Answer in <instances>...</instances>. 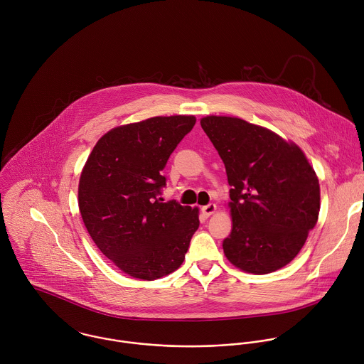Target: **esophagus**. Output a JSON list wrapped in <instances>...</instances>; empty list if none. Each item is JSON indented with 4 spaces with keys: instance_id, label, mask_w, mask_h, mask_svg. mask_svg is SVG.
I'll return each instance as SVG.
<instances>
[{
    "instance_id": "esophagus-1",
    "label": "esophagus",
    "mask_w": 364,
    "mask_h": 364,
    "mask_svg": "<svg viewBox=\"0 0 364 364\" xmlns=\"http://www.w3.org/2000/svg\"><path fill=\"white\" fill-rule=\"evenodd\" d=\"M215 210H217V206H215L214 203H208V206H203V208H202V213H203L206 217H210L211 214H214Z\"/></svg>"
}]
</instances>
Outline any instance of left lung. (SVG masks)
<instances>
[{"label": "left lung", "mask_w": 364, "mask_h": 364, "mask_svg": "<svg viewBox=\"0 0 364 364\" xmlns=\"http://www.w3.org/2000/svg\"><path fill=\"white\" fill-rule=\"evenodd\" d=\"M200 124L231 186L225 258L247 273L279 270L297 257L318 221L319 182L311 164L294 141L240 117L210 114Z\"/></svg>", "instance_id": "left-lung-1"}]
</instances>
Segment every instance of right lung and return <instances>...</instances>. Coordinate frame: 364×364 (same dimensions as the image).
Masks as SVG:
<instances>
[{
	"mask_svg": "<svg viewBox=\"0 0 364 364\" xmlns=\"http://www.w3.org/2000/svg\"><path fill=\"white\" fill-rule=\"evenodd\" d=\"M195 123L192 114H175L113 127L81 171L78 208L87 231L105 257L134 279L175 272L199 228V208L158 198L162 169Z\"/></svg>",
	"mask_w": 364,
	"mask_h": 364,
	"instance_id": "obj_1",
	"label": "right lung"
}]
</instances>
